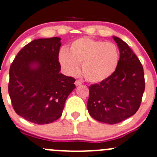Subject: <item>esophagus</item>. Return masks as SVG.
<instances>
[{
    "mask_svg": "<svg viewBox=\"0 0 157 157\" xmlns=\"http://www.w3.org/2000/svg\"><path fill=\"white\" fill-rule=\"evenodd\" d=\"M75 86H80V85L82 84V82H81V81H79V80H76L75 82Z\"/></svg>",
    "mask_w": 157,
    "mask_h": 157,
    "instance_id": "obj_1",
    "label": "esophagus"
}]
</instances>
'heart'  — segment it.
<instances>
[{"label": "heart", "mask_w": 157, "mask_h": 157, "mask_svg": "<svg viewBox=\"0 0 157 157\" xmlns=\"http://www.w3.org/2000/svg\"><path fill=\"white\" fill-rule=\"evenodd\" d=\"M119 50L114 44L103 42L89 37H82L73 41L68 50L60 51L58 61L64 72L75 75L79 71L86 80L98 83L107 79L117 69Z\"/></svg>", "instance_id": "b5f03b06"}]
</instances>
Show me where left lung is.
<instances>
[{
    "instance_id": "8db88e82",
    "label": "left lung",
    "mask_w": 157,
    "mask_h": 157,
    "mask_svg": "<svg viewBox=\"0 0 157 157\" xmlns=\"http://www.w3.org/2000/svg\"><path fill=\"white\" fill-rule=\"evenodd\" d=\"M120 51L113 74L99 84L90 86L87 109L90 116L103 123L117 124L139 110L145 90L143 67L127 44L113 36Z\"/></svg>"
}]
</instances>
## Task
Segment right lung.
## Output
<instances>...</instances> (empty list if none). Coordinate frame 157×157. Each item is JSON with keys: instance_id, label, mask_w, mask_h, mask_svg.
I'll use <instances>...</instances> for the list:
<instances>
[{"instance_id": "obj_1", "label": "right lung", "mask_w": 157, "mask_h": 157, "mask_svg": "<svg viewBox=\"0 0 157 157\" xmlns=\"http://www.w3.org/2000/svg\"><path fill=\"white\" fill-rule=\"evenodd\" d=\"M61 38L37 39L23 47L9 70L8 93L17 114L38 124L60 118L75 79L60 73Z\"/></svg>"}]
</instances>
